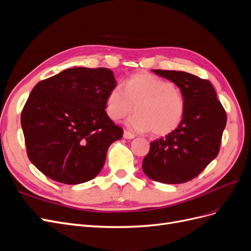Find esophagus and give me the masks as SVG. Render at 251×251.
<instances>
[{
  "mask_svg": "<svg viewBox=\"0 0 251 251\" xmlns=\"http://www.w3.org/2000/svg\"><path fill=\"white\" fill-rule=\"evenodd\" d=\"M124 138L125 139H133V138H135V135L131 132H128V131H125L124 132Z\"/></svg>",
  "mask_w": 251,
  "mask_h": 251,
  "instance_id": "esophagus-1",
  "label": "esophagus"
}]
</instances>
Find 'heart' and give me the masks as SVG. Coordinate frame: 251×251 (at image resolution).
<instances>
[{"label": "heart", "instance_id": "1", "mask_svg": "<svg viewBox=\"0 0 251 251\" xmlns=\"http://www.w3.org/2000/svg\"><path fill=\"white\" fill-rule=\"evenodd\" d=\"M134 108L137 113L127 119L128 127L165 136L180 126L185 100L181 90L172 82L142 72L128 78L125 90L119 86L112 88L105 100V112L114 121L127 116Z\"/></svg>", "mask_w": 251, "mask_h": 251}]
</instances>
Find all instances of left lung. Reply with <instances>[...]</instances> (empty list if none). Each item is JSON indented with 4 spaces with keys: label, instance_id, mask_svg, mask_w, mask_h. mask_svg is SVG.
<instances>
[{
    "label": "left lung",
    "instance_id": "1",
    "mask_svg": "<svg viewBox=\"0 0 251 251\" xmlns=\"http://www.w3.org/2000/svg\"><path fill=\"white\" fill-rule=\"evenodd\" d=\"M151 71L181 90L185 112L177 130L151 142L142 170L154 181L184 183L198 176L218 156L226 113L210 81L183 71Z\"/></svg>",
    "mask_w": 251,
    "mask_h": 251
}]
</instances>
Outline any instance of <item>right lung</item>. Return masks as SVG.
<instances>
[{
	"mask_svg": "<svg viewBox=\"0 0 251 251\" xmlns=\"http://www.w3.org/2000/svg\"><path fill=\"white\" fill-rule=\"evenodd\" d=\"M107 68L78 67L37 82L21 115L29 160L50 179L79 184L95 178L124 131L108 116L116 87Z\"/></svg>",
	"mask_w": 251,
	"mask_h": 251,
	"instance_id": "right-lung-1",
	"label": "right lung"
}]
</instances>
